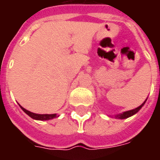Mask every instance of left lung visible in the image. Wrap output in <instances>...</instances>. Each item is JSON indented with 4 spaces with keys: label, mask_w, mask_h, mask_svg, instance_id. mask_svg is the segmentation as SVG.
I'll use <instances>...</instances> for the list:
<instances>
[{
    "label": "left lung",
    "mask_w": 160,
    "mask_h": 160,
    "mask_svg": "<svg viewBox=\"0 0 160 160\" xmlns=\"http://www.w3.org/2000/svg\"><path fill=\"white\" fill-rule=\"evenodd\" d=\"M148 99V98H147ZM147 99L142 103V104L141 105H140L139 107L135 108V109H134V110H131V111H125V112H122V114H119V115H117L116 116V118H119V119H125V118H129V117H132L133 115L136 114L138 111H140L141 109V107L143 106L145 104V103H146V101H147Z\"/></svg>",
    "instance_id": "obj_1"
}]
</instances>
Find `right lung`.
Masks as SVG:
<instances>
[{"label":"right lung","mask_w":160,"mask_h":160,"mask_svg":"<svg viewBox=\"0 0 160 160\" xmlns=\"http://www.w3.org/2000/svg\"><path fill=\"white\" fill-rule=\"evenodd\" d=\"M20 108L22 109L24 112H26V114L28 115L29 117L35 119V120H40V121H46V120H50L53 118H56V114H36V113H33L31 111H27L25 108H23L21 105H19Z\"/></svg>","instance_id":"right-lung-1"}]
</instances>
